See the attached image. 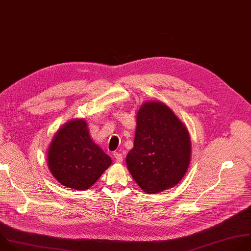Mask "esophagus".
I'll list each match as a JSON object with an SVG mask.
<instances>
[{
	"mask_svg": "<svg viewBox=\"0 0 251 251\" xmlns=\"http://www.w3.org/2000/svg\"><path fill=\"white\" fill-rule=\"evenodd\" d=\"M113 156H114V158H115V161L116 162H122L123 161V155L120 153V152H118V151H115L114 153H113Z\"/></svg>",
	"mask_w": 251,
	"mask_h": 251,
	"instance_id": "34e87169",
	"label": "esophagus"
}]
</instances>
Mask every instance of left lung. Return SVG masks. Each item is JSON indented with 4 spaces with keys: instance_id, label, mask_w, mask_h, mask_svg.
<instances>
[{
    "instance_id": "obj_1",
    "label": "left lung",
    "mask_w": 251,
    "mask_h": 251,
    "mask_svg": "<svg viewBox=\"0 0 251 251\" xmlns=\"http://www.w3.org/2000/svg\"><path fill=\"white\" fill-rule=\"evenodd\" d=\"M134 147L126 156L127 168L149 194L176 186L186 174L191 142L184 124L160 101H147L137 113Z\"/></svg>"
}]
</instances>
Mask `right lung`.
I'll use <instances>...</instances> for the list:
<instances>
[{"mask_svg": "<svg viewBox=\"0 0 251 251\" xmlns=\"http://www.w3.org/2000/svg\"><path fill=\"white\" fill-rule=\"evenodd\" d=\"M111 158L92 140L88 124L74 119L55 134L48 149V166L64 186L86 190L109 168Z\"/></svg>", "mask_w": 251, "mask_h": 251, "instance_id": "add662e5", "label": "right lung"}]
</instances>
